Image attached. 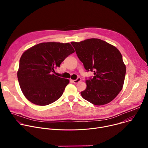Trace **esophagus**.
I'll list each match as a JSON object with an SVG mask.
<instances>
[{"label":"esophagus","instance_id":"esophagus-1","mask_svg":"<svg viewBox=\"0 0 148 148\" xmlns=\"http://www.w3.org/2000/svg\"><path fill=\"white\" fill-rule=\"evenodd\" d=\"M81 80V79L80 78H78L77 79H74V80H71V81L74 83V84H77L78 82H79Z\"/></svg>","mask_w":148,"mask_h":148}]
</instances>
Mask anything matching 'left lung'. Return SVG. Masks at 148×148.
Listing matches in <instances>:
<instances>
[{"label": "left lung", "instance_id": "obj_1", "mask_svg": "<svg viewBox=\"0 0 148 148\" xmlns=\"http://www.w3.org/2000/svg\"><path fill=\"white\" fill-rule=\"evenodd\" d=\"M71 43L85 69L94 73L92 78L86 80L87 88L81 92L82 97L96 105L112 101L122 89L126 73L120 51L98 38Z\"/></svg>", "mask_w": 148, "mask_h": 148}]
</instances>
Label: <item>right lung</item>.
Listing matches in <instances>:
<instances>
[{
	"instance_id": "right-lung-1",
	"label": "right lung",
	"mask_w": 148,
	"mask_h": 148,
	"mask_svg": "<svg viewBox=\"0 0 148 148\" xmlns=\"http://www.w3.org/2000/svg\"><path fill=\"white\" fill-rule=\"evenodd\" d=\"M74 51L69 43L47 42L36 45L23 53L17 78L21 90L30 102L45 106L61 97L70 81L55 75L54 69Z\"/></svg>"
}]
</instances>
